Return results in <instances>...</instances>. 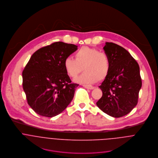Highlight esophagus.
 Instances as JSON below:
<instances>
[{"instance_id":"esophagus-1","label":"esophagus","mask_w":158,"mask_h":158,"mask_svg":"<svg viewBox=\"0 0 158 158\" xmlns=\"http://www.w3.org/2000/svg\"><path fill=\"white\" fill-rule=\"evenodd\" d=\"M85 88H87V89H93L94 88V86H93L91 85H83Z\"/></svg>"}]
</instances>
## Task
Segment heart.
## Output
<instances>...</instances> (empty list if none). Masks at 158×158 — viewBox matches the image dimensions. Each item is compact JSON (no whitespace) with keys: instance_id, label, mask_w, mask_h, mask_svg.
<instances>
[{"instance_id":"heart-1","label":"heart","mask_w":158,"mask_h":158,"mask_svg":"<svg viewBox=\"0 0 158 158\" xmlns=\"http://www.w3.org/2000/svg\"><path fill=\"white\" fill-rule=\"evenodd\" d=\"M75 58H65L64 66L66 73L71 78L76 77L83 67L85 72L75 79L78 83H94L98 80H105L109 73L110 62L109 56L104 51L82 47L75 52Z\"/></svg>"}]
</instances>
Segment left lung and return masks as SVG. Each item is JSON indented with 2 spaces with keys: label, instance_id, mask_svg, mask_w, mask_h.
Instances as JSON below:
<instances>
[{
  "label": "left lung",
  "instance_id": "8db88e82",
  "mask_svg": "<svg viewBox=\"0 0 158 158\" xmlns=\"http://www.w3.org/2000/svg\"><path fill=\"white\" fill-rule=\"evenodd\" d=\"M110 62V72L99 86L102 96L96 102L104 113L114 117L128 114L136 106L142 85L139 67L123 48L113 43L104 47Z\"/></svg>",
  "mask_w": 158,
  "mask_h": 158
}]
</instances>
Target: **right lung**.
Listing matches in <instances>:
<instances>
[{
  "label": "right lung",
  "mask_w": 158,
  "mask_h": 158,
  "mask_svg": "<svg viewBox=\"0 0 158 158\" xmlns=\"http://www.w3.org/2000/svg\"><path fill=\"white\" fill-rule=\"evenodd\" d=\"M77 46L55 42L36 51L22 72L27 102L38 114L52 117L64 111L79 85L72 82L64 66Z\"/></svg>",
  "instance_id": "right-lung-1"
}]
</instances>
